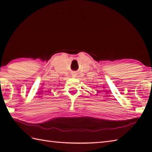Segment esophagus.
Returning <instances> with one entry per match:
<instances>
[{"mask_svg": "<svg viewBox=\"0 0 152 152\" xmlns=\"http://www.w3.org/2000/svg\"><path fill=\"white\" fill-rule=\"evenodd\" d=\"M72 75L73 77H75V76H76V73H72Z\"/></svg>", "mask_w": 152, "mask_h": 152, "instance_id": "34e87169", "label": "esophagus"}]
</instances>
